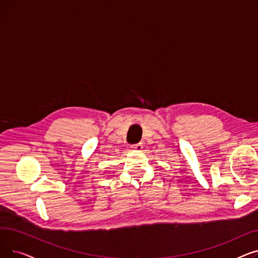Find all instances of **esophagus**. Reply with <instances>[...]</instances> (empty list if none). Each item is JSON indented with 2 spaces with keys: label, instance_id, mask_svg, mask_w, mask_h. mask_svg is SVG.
<instances>
[{
  "label": "esophagus",
  "instance_id": "obj_1",
  "mask_svg": "<svg viewBox=\"0 0 258 258\" xmlns=\"http://www.w3.org/2000/svg\"><path fill=\"white\" fill-rule=\"evenodd\" d=\"M131 147L133 148V150L140 151V150H142V143H141V142H139V143H136V144H133Z\"/></svg>",
  "mask_w": 258,
  "mask_h": 258
}]
</instances>
